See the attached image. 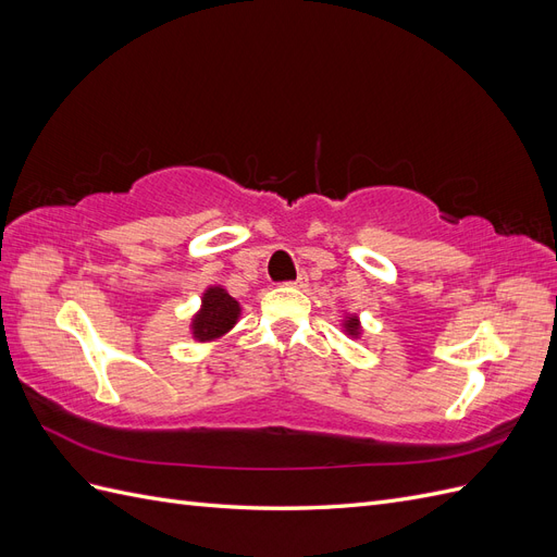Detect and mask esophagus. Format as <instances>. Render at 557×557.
<instances>
[{"mask_svg": "<svg viewBox=\"0 0 557 557\" xmlns=\"http://www.w3.org/2000/svg\"><path fill=\"white\" fill-rule=\"evenodd\" d=\"M288 285H293V288H305L307 285V274H299L295 281H290Z\"/></svg>", "mask_w": 557, "mask_h": 557, "instance_id": "34e87169", "label": "esophagus"}]
</instances>
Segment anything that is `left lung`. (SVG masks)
<instances>
[{"instance_id": "1", "label": "left lung", "mask_w": 557, "mask_h": 557, "mask_svg": "<svg viewBox=\"0 0 557 557\" xmlns=\"http://www.w3.org/2000/svg\"><path fill=\"white\" fill-rule=\"evenodd\" d=\"M346 332H348V334H352V336H356V334L360 332V323H358V318H356V315H350V318L346 320Z\"/></svg>"}]
</instances>
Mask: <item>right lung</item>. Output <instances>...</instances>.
<instances>
[{
  "instance_id": "add662e5",
  "label": "right lung",
  "mask_w": 557,
  "mask_h": 557,
  "mask_svg": "<svg viewBox=\"0 0 557 557\" xmlns=\"http://www.w3.org/2000/svg\"><path fill=\"white\" fill-rule=\"evenodd\" d=\"M239 305L223 288H209L201 297V311L193 320V334L199 342L215 339L237 323Z\"/></svg>"
}]
</instances>
